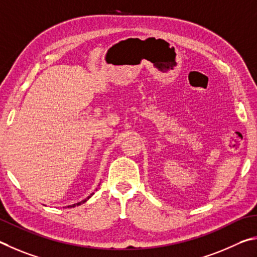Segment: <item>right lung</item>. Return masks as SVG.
<instances>
[{"mask_svg": "<svg viewBox=\"0 0 257 257\" xmlns=\"http://www.w3.org/2000/svg\"><path fill=\"white\" fill-rule=\"evenodd\" d=\"M92 194H93V193H92ZM92 194H90L88 197H87V199H84L83 201H81V202H78V203H75V204H72V205H67V208H74V206H78V205H81V204H82V203H84V202L85 201H88L89 199H90V197H91L92 196Z\"/></svg>", "mask_w": 257, "mask_h": 257, "instance_id": "right-lung-1", "label": "right lung"}]
</instances>
